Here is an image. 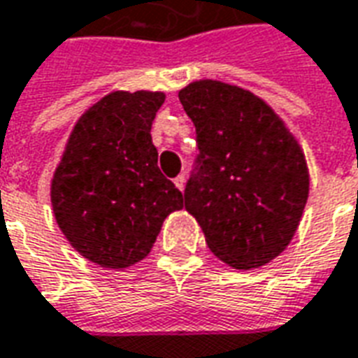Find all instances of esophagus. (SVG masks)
Instances as JSON below:
<instances>
[{
    "mask_svg": "<svg viewBox=\"0 0 358 358\" xmlns=\"http://www.w3.org/2000/svg\"><path fill=\"white\" fill-rule=\"evenodd\" d=\"M174 184H176V187H178L180 192L184 189V186H186V176L184 174H180L178 178H174Z\"/></svg>",
    "mask_w": 358,
    "mask_h": 358,
    "instance_id": "34e87169",
    "label": "esophagus"
}]
</instances>
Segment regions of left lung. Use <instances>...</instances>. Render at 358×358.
Wrapping results in <instances>:
<instances>
[{
    "label": "left lung",
    "mask_w": 358,
    "mask_h": 358,
    "mask_svg": "<svg viewBox=\"0 0 358 358\" xmlns=\"http://www.w3.org/2000/svg\"><path fill=\"white\" fill-rule=\"evenodd\" d=\"M178 97L199 149L184 189L186 210L220 261L241 270L270 263L289 245L308 197L299 143L248 90L199 80Z\"/></svg>",
    "instance_id": "8db88e82"
}]
</instances>
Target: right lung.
<instances>
[{
    "label": "right lung",
    "mask_w": 358,
    "mask_h": 358,
    "mask_svg": "<svg viewBox=\"0 0 358 358\" xmlns=\"http://www.w3.org/2000/svg\"><path fill=\"white\" fill-rule=\"evenodd\" d=\"M163 92H113L74 126L51 180L61 232L82 257L126 268L149 255L184 195L157 164L151 124Z\"/></svg>",
    "instance_id": "1"
}]
</instances>
